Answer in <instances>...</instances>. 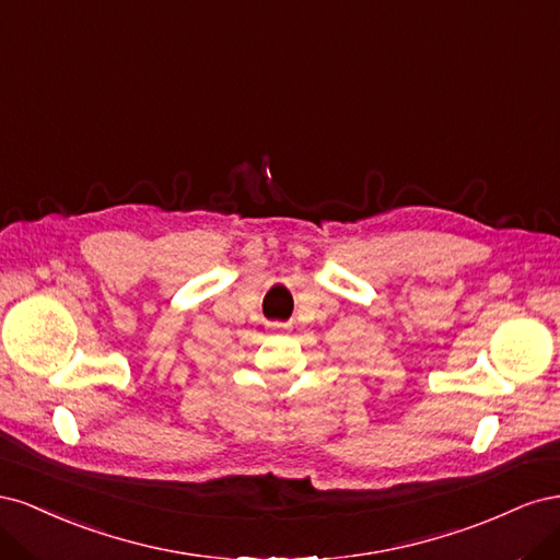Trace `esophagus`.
<instances>
[{"label":"esophagus","mask_w":560,"mask_h":560,"mask_svg":"<svg viewBox=\"0 0 560 560\" xmlns=\"http://www.w3.org/2000/svg\"><path fill=\"white\" fill-rule=\"evenodd\" d=\"M273 327H282V325H278V322H276V325Z\"/></svg>","instance_id":"obj_1"}]
</instances>
